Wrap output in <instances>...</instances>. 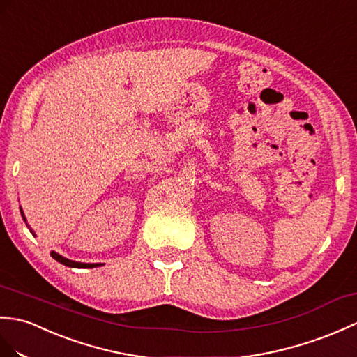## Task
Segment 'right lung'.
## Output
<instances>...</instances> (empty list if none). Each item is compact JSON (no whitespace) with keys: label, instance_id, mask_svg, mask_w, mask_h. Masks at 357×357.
Masks as SVG:
<instances>
[{"label":"right lung","instance_id":"add662e5","mask_svg":"<svg viewBox=\"0 0 357 357\" xmlns=\"http://www.w3.org/2000/svg\"><path fill=\"white\" fill-rule=\"evenodd\" d=\"M21 214H22V219L26 220V216H24V213H22V210H21ZM27 222V220H26ZM29 227V225H27ZM30 233L35 236V233H33V231L30 229ZM52 257L54 260H57L59 263H62V264H65V266H68V268H84V269H86V268H97V266H102L103 263H80V261H73V260H68V259H65V257H62V255H59L57 252H54V251H52Z\"/></svg>","mask_w":357,"mask_h":357}]
</instances>
